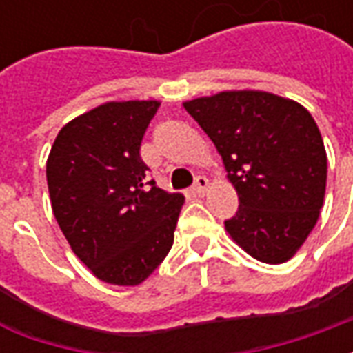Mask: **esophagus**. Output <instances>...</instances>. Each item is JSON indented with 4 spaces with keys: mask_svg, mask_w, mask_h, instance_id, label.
I'll return each mask as SVG.
<instances>
[{
    "mask_svg": "<svg viewBox=\"0 0 353 353\" xmlns=\"http://www.w3.org/2000/svg\"><path fill=\"white\" fill-rule=\"evenodd\" d=\"M208 177L204 176H199L194 179V185H192V192H196V194H204L208 189Z\"/></svg>",
    "mask_w": 353,
    "mask_h": 353,
    "instance_id": "1",
    "label": "esophagus"
}]
</instances>
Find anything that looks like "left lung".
I'll use <instances>...</instances> for the list:
<instances>
[{"mask_svg":"<svg viewBox=\"0 0 353 353\" xmlns=\"http://www.w3.org/2000/svg\"><path fill=\"white\" fill-rule=\"evenodd\" d=\"M214 141L240 206L225 229L253 259L285 263L316 227L327 154L316 121L288 98L229 90L185 101Z\"/></svg>","mask_w":353,"mask_h":353,"instance_id":"left-lung-1","label":"left lung"}]
</instances>
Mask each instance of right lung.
Returning a JSON list of instances; mask_svg holds the SVG:
<instances>
[{
  "label": "right lung",
  "mask_w": 353,
  "mask_h": 353,
  "mask_svg": "<svg viewBox=\"0 0 353 353\" xmlns=\"http://www.w3.org/2000/svg\"><path fill=\"white\" fill-rule=\"evenodd\" d=\"M159 101H108L58 132L47 159L52 214L98 280L138 285L174 244L183 206L145 181L141 139Z\"/></svg>",
  "instance_id": "add662e5"
}]
</instances>
